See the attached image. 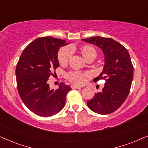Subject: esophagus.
I'll use <instances>...</instances> for the list:
<instances>
[{
	"label": "esophagus",
	"instance_id": "esophagus-1",
	"mask_svg": "<svg viewBox=\"0 0 148 148\" xmlns=\"http://www.w3.org/2000/svg\"><path fill=\"white\" fill-rule=\"evenodd\" d=\"M71 87L72 89H81L82 88L79 86H75V85H71Z\"/></svg>",
	"mask_w": 148,
	"mask_h": 148
}]
</instances>
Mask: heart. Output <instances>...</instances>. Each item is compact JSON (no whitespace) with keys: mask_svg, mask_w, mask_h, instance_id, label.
Wrapping results in <instances>:
<instances>
[{"mask_svg":"<svg viewBox=\"0 0 148 148\" xmlns=\"http://www.w3.org/2000/svg\"><path fill=\"white\" fill-rule=\"evenodd\" d=\"M73 50H74L73 46H64L60 48L58 53V60L60 64H66L70 59L73 54ZM81 52L86 58L90 55L96 56V52L94 48L88 46H85L81 48ZM92 75L90 72H82L79 71H71L65 74V78L70 82L77 86H82L86 83L87 80L91 77Z\"/></svg>","mask_w":148,"mask_h":148,"instance_id":"obj_1","label":"heart"}]
</instances>
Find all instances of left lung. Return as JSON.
I'll use <instances>...</instances> for the list:
<instances>
[{
    "label": "left lung",
    "instance_id": "obj_1",
    "mask_svg": "<svg viewBox=\"0 0 148 148\" xmlns=\"http://www.w3.org/2000/svg\"><path fill=\"white\" fill-rule=\"evenodd\" d=\"M82 40L98 46L105 56L103 71L94 80L104 79V87L88 101V106L100 114H110L123 104L130 92L133 78L130 55L124 46L110 38L95 36Z\"/></svg>",
    "mask_w": 148,
    "mask_h": 148
}]
</instances>
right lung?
Listing matches in <instances>:
<instances>
[{
	"instance_id": "right-lung-1",
	"label": "right lung",
	"mask_w": 148,
	"mask_h": 148,
	"mask_svg": "<svg viewBox=\"0 0 148 148\" xmlns=\"http://www.w3.org/2000/svg\"><path fill=\"white\" fill-rule=\"evenodd\" d=\"M65 41L53 37L34 40L26 46L16 66L19 96L34 114L50 116L60 112L65 104L71 87L60 83L57 90H50L48 80L59 66L57 53Z\"/></svg>"
}]
</instances>
